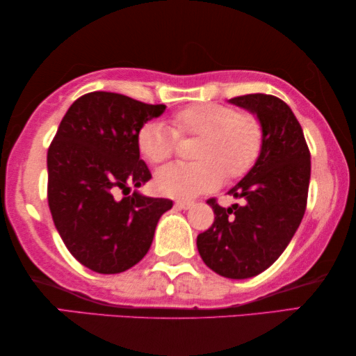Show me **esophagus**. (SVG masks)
<instances>
[{
    "label": "esophagus",
    "mask_w": 356,
    "mask_h": 356,
    "mask_svg": "<svg viewBox=\"0 0 356 356\" xmlns=\"http://www.w3.org/2000/svg\"><path fill=\"white\" fill-rule=\"evenodd\" d=\"M175 206H177L178 209H184V211H186V209L194 206V202L193 201H177V204H175Z\"/></svg>",
    "instance_id": "esophagus-1"
}]
</instances>
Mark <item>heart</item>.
<instances>
[{
	"label": "heart",
	"mask_w": 356,
	"mask_h": 356,
	"mask_svg": "<svg viewBox=\"0 0 356 356\" xmlns=\"http://www.w3.org/2000/svg\"><path fill=\"white\" fill-rule=\"evenodd\" d=\"M178 136L201 138L193 163H170L155 175V186L172 197H194L218 188L223 178H240L262 152L264 129L252 113L220 104H196L173 116V129L147 121L138 131V149L150 163H162L177 149Z\"/></svg>",
	"instance_id": "heart-1"
}]
</instances>
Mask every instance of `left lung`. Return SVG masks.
I'll return each mask as SVG.
<instances>
[{"label": "left lung", "instance_id": "obj_1", "mask_svg": "<svg viewBox=\"0 0 356 356\" xmlns=\"http://www.w3.org/2000/svg\"><path fill=\"white\" fill-rule=\"evenodd\" d=\"M230 104L259 118L264 129L262 152L228 194L243 199L232 207L213 209L212 227L197 235V251L207 267L227 279H250L279 259L306 211L311 155L303 129L279 97L248 94Z\"/></svg>", "mask_w": 356, "mask_h": 356}]
</instances>
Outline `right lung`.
<instances>
[{"label":"right lung","mask_w":356,"mask_h":356,"mask_svg":"<svg viewBox=\"0 0 356 356\" xmlns=\"http://www.w3.org/2000/svg\"><path fill=\"white\" fill-rule=\"evenodd\" d=\"M165 111L115 92H90L63 116L47 155L48 206L63 243L82 266L120 274L152 245L155 227L173 201L147 197L152 178L138 149V131ZM118 191L125 194L120 200Z\"/></svg>","instance_id":"right-lung-1"}]
</instances>
